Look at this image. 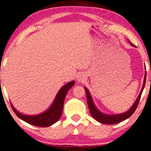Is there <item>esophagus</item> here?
<instances>
[{"instance_id":"obj_1","label":"esophagus","mask_w":151,"mask_h":151,"mask_svg":"<svg viewBox=\"0 0 151 151\" xmlns=\"http://www.w3.org/2000/svg\"><path fill=\"white\" fill-rule=\"evenodd\" d=\"M86 76L84 73H81L77 77V81L79 83H83L84 81H86Z\"/></svg>"}]
</instances>
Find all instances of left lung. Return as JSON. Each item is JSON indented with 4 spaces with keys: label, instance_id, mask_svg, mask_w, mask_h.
Masks as SVG:
<instances>
[{
    "label": "left lung",
    "instance_id": "8db88e82",
    "mask_svg": "<svg viewBox=\"0 0 151 151\" xmlns=\"http://www.w3.org/2000/svg\"><path fill=\"white\" fill-rule=\"evenodd\" d=\"M129 43L131 44V46L135 47V45H133L131 42H129ZM150 70H151V68H150ZM145 81H146V71L145 73L144 81H143L142 87L141 91H140L137 100H136L135 102L134 103L132 106H131L128 111H126V112L121 113V114H105V113L101 112V111L97 108L95 104H94V101L93 100H92V95H91L89 91L88 90V89L86 87V86H84V89L85 91H86V99H87L88 106H89V111H90L91 114H92V117H93L94 119H95L97 121L99 122V123H103V124H106V125L116 124V123H120V122L129 118V117L134 114L136 109H137V105H138L139 104V101L140 98H141V95L142 93L143 89H144Z\"/></svg>",
    "mask_w": 151,
    "mask_h": 151
}]
</instances>
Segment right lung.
I'll return each instance as SVG.
<instances>
[{"instance_id":"right-lung-1","label":"right lung","mask_w":151,"mask_h":151,"mask_svg":"<svg viewBox=\"0 0 151 151\" xmlns=\"http://www.w3.org/2000/svg\"><path fill=\"white\" fill-rule=\"evenodd\" d=\"M75 81H71L64 85L57 92L54 101H53L50 106L46 111L39 114L27 115V114H22L14 108L12 104H11L12 108L19 118L32 126L39 127L50 126L56 123L62 116L65 97L69 89L75 84Z\"/></svg>"}]
</instances>
